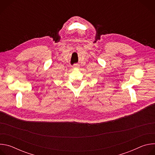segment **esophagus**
I'll list each match as a JSON object with an SVG mask.
<instances>
[{
	"mask_svg": "<svg viewBox=\"0 0 155 155\" xmlns=\"http://www.w3.org/2000/svg\"><path fill=\"white\" fill-rule=\"evenodd\" d=\"M73 68L74 69H79L80 68V65L79 64H74L73 66Z\"/></svg>",
	"mask_w": 155,
	"mask_h": 155,
	"instance_id": "obj_1",
	"label": "esophagus"
}]
</instances>
